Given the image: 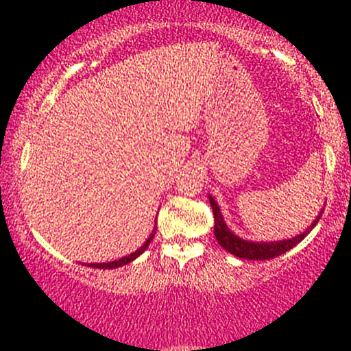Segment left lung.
<instances>
[{
	"instance_id": "left-lung-1",
	"label": "left lung",
	"mask_w": 351,
	"mask_h": 351,
	"mask_svg": "<svg viewBox=\"0 0 351 351\" xmlns=\"http://www.w3.org/2000/svg\"><path fill=\"white\" fill-rule=\"evenodd\" d=\"M209 204L213 208V215H215V236L217 239L219 245H223V249H226L228 252H231L232 256L241 257V259H249V261H267L272 259V257L280 256V254L291 251L293 245H297L304 239L305 236L312 231L313 228L317 226L318 219L322 216V209L318 213L313 223L305 229L304 232L297 234L295 237H291V239H282V241H249L243 239V237L236 236L231 229L228 228L226 221H224L223 215H221V209L217 206V203L213 198L211 195H208Z\"/></svg>"
}]
</instances>
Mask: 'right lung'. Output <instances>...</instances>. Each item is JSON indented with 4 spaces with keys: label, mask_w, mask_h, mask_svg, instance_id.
I'll list each match as a JSON object with an SVG mask.
<instances>
[{
    "label": "right lung",
    "mask_w": 351,
    "mask_h": 351,
    "mask_svg": "<svg viewBox=\"0 0 351 351\" xmlns=\"http://www.w3.org/2000/svg\"><path fill=\"white\" fill-rule=\"evenodd\" d=\"M155 226H156V223H155ZM155 232H156V229L153 228L152 234L148 236V239L145 241V243H143L142 245H140V247L136 249L135 252L128 254V256L120 257V259H117V261H110V263H95V264H87V267H94V269H115V267H122V265H125V264H130L132 261H135L136 257L140 256V254H143L145 251H147V247H148V245H150V243L153 241V236H155Z\"/></svg>",
    "instance_id": "right-lung-1"
}]
</instances>
